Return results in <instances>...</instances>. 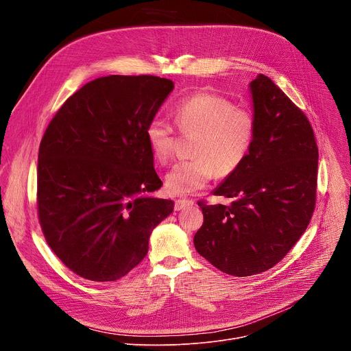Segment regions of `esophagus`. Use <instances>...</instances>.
Wrapping results in <instances>:
<instances>
[{
    "label": "esophagus",
    "mask_w": 351,
    "mask_h": 351,
    "mask_svg": "<svg viewBox=\"0 0 351 351\" xmlns=\"http://www.w3.org/2000/svg\"><path fill=\"white\" fill-rule=\"evenodd\" d=\"M193 206V202L191 199H186V198H180V199H176L175 202V211H180V210H184L187 207Z\"/></svg>",
    "instance_id": "1"
}]
</instances>
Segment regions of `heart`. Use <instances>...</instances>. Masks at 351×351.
<instances>
[{"label":"heart","instance_id":"1","mask_svg":"<svg viewBox=\"0 0 351 351\" xmlns=\"http://www.w3.org/2000/svg\"><path fill=\"white\" fill-rule=\"evenodd\" d=\"M175 121L184 133L198 134L191 161L172 167L165 176V189L172 195H186L206 187L214 178L234 173L253 147L257 122L252 110L234 106L230 99L197 93L175 107ZM149 152L167 162L173 149V129L164 118L149 119L144 130Z\"/></svg>","mask_w":351,"mask_h":351}]
</instances>
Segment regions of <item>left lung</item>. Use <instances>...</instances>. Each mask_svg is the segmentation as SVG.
<instances>
[{
	"instance_id": "left-lung-1",
	"label": "left lung",
	"mask_w": 351,
	"mask_h": 351,
	"mask_svg": "<svg viewBox=\"0 0 351 351\" xmlns=\"http://www.w3.org/2000/svg\"><path fill=\"white\" fill-rule=\"evenodd\" d=\"M256 138L241 167L214 189L228 204L199 202L204 223L194 247L219 271L250 276L276 265L306 232L315 207L314 130L267 76L248 84Z\"/></svg>"
}]
</instances>
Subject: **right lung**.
<instances>
[{
    "label": "right lung",
    "mask_w": 351,
    "mask_h": 351,
    "mask_svg": "<svg viewBox=\"0 0 351 351\" xmlns=\"http://www.w3.org/2000/svg\"><path fill=\"white\" fill-rule=\"evenodd\" d=\"M157 76L110 75L71 95L38 149L37 208L48 245L76 275L118 280L173 211L144 130L173 90Z\"/></svg>",
    "instance_id": "right-lung-1"
}]
</instances>
